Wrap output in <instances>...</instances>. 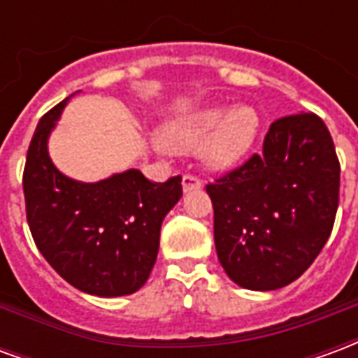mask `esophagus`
<instances>
[{
	"instance_id": "34e87169",
	"label": "esophagus",
	"mask_w": 358,
	"mask_h": 358,
	"mask_svg": "<svg viewBox=\"0 0 358 358\" xmlns=\"http://www.w3.org/2000/svg\"><path fill=\"white\" fill-rule=\"evenodd\" d=\"M182 187H184V192H192V189H199L201 187V180L194 176V174H184V178H182Z\"/></svg>"
}]
</instances>
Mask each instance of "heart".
<instances>
[{"mask_svg": "<svg viewBox=\"0 0 358 358\" xmlns=\"http://www.w3.org/2000/svg\"><path fill=\"white\" fill-rule=\"evenodd\" d=\"M257 128L259 117L249 105H238L230 110L213 107L199 110L186 120L169 124L161 134V140L172 151H189L207 141V163L222 169L248 153L255 141Z\"/></svg>", "mask_w": 358, "mask_h": 358, "instance_id": "b5f03b06", "label": "heart"}]
</instances>
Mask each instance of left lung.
Listing matches in <instances>:
<instances>
[{
    "label": "left lung",
    "instance_id": "left-lung-1",
    "mask_svg": "<svg viewBox=\"0 0 358 358\" xmlns=\"http://www.w3.org/2000/svg\"><path fill=\"white\" fill-rule=\"evenodd\" d=\"M215 245L245 289L292 284L330 238L339 203V159L324 120L297 113L270 124L263 151L207 184Z\"/></svg>",
    "mask_w": 358,
    "mask_h": 358
}]
</instances>
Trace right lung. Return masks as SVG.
<instances>
[{
	"label": "right lung",
	"mask_w": 358,
	"mask_h": 358,
	"mask_svg": "<svg viewBox=\"0 0 358 358\" xmlns=\"http://www.w3.org/2000/svg\"><path fill=\"white\" fill-rule=\"evenodd\" d=\"M36 126L22 189L30 232L43 259L80 292L118 297L138 292L157 261L161 224L182 197V176L151 182L140 171L84 184L55 169L48 138L65 103Z\"/></svg>",
	"instance_id": "obj_1"
}]
</instances>
